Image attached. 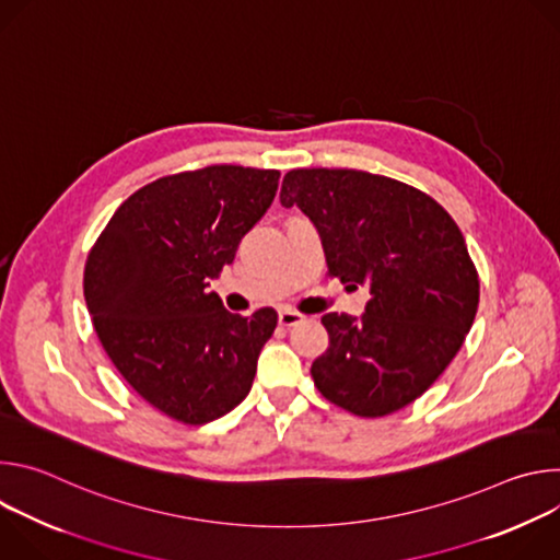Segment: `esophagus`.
<instances>
[{
  "mask_svg": "<svg viewBox=\"0 0 560 560\" xmlns=\"http://www.w3.org/2000/svg\"><path fill=\"white\" fill-rule=\"evenodd\" d=\"M301 322H303V314H299V312H294V310H281V312H279V324L285 326V328L296 326V324H301Z\"/></svg>",
  "mask_w": 560,
  "mask_h": 560,
  "instance_id": "1",
  "label": "esophagus"
}]
</instances>
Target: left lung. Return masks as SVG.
<instances>
[{
  "label": "left lung",
  "mask_w": 560,
  "mask_h": 560,
  "mask_svg": "<svg viewBox=\"0 0 560 560\" xmlns=\"http://www.w3.org/2000/svg\"><path fill=\"white\" fill-rule=\"evenodd\" d=\"M281 206L314 223L332 277L370 290L359 318L322 316L330 348L312 363L314 385L357 417L410 406L476 316L478 275L458 225L425 192L363 171H290Z\"/></svg>",
  "instance_id": "left-lung-1"
}]
</instances>
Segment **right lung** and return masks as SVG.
Segmentation results:
<instances>
[{"mask_svg": "<svg viewBox=\"0 0 560 560\" xmlns=\"http://www.w3.org/2000/svg\"><path fill=\"white\" fill-rule=\"evenodd\" d=\"M277 186L279 171L242 166L162 177L117 208L89 255L84 296L106 354L175 421L210 423L253 387L277 312L232 314L208 288Z\"/></svg>", "mask_w": 560, "mask_h": 560, "instance_id": "1", "label": "right lung"}]
</instances>
